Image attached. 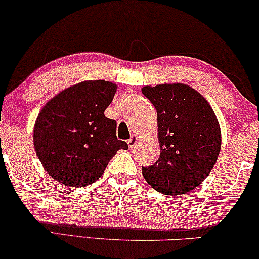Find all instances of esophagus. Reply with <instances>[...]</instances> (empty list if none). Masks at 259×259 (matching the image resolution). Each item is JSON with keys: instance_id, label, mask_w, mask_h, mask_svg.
I'll use <instances>...</instances> for the list:
<instances>
[{"instance_id": "obj_1", "label": "esophagus", "mask_w": 259, "mask_h": 259, "mask_svg": "<svg viewBox=\"0 0 259 259\" xmlns=\"http://www.w3.org/2000/svg\"><path fill=\"white\" fill-rule=\"evenodd\" d=\"M127 144H128V147L130 148H133L134 146H136L137 144V138L136 137H131L128 140H127Z\"/></svg>"}]
</instances>
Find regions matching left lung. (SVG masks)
<instances>
[{"instance_id":"obj_1","label":"left lung","mask_w":259,"mask_h":259,"mask_svg":"<svg viewBox=\"0 0 259 259\" xmlns=\"http://www.w3.org/2000/svg\"><path fill=\"white\" fill-rule=\"evenodd\" d=\"M158 114L160 157L143 167L146 182L166 196L190 192L210 175L221 152V127L200 93L184 83L144 87Z\"/></svg>"}]
</instances>
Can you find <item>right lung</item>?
I'll use <instances>...</instances> for the list:
<instances>
[{"label":"right lung","instance_id":"add662e5","mask_svg":"<svg viewBox=\"0 0 259 259\" xmlns=\"http://www.w3.org/2000/svg\"><path fill=\"white\" fill-rule=\"evenodd\" d=\"M116 84L83 81L55 95L34 126V147L42 166L56 182L82 187L97 182L116 151L128 145L116 138V121L105 116Z\"/></svg>","mask_w":259,"mask_h":259}]
</instances>
